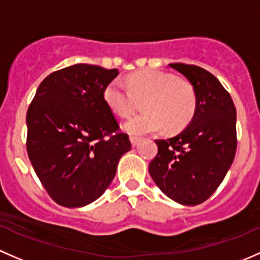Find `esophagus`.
<instances>
[{
  "instance_id": "1",
  "label": "esophagus",
  "mask_w": 260,
  "mask_h": 260,
  "mask_svg": "<svg viewBox=\"0 0 260 260\" xmlns=\"http://www.w3.org/2000/svg\"><path fill=\"white\" fill-rule=\"evenodd\" d=\"M129 141H131V144H132L133 147H136V146H137V144L139 143V141H141V138L136 137V136H131Z\"/></svg>"
}]
</instances>
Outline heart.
I'll return each mask as SVG.
<instances>
[{
	"label": "heart",
	"mask_w": 260,
	"mask_h": 260,
	"mask_svg": "<svg viewBox=\"0 0 260 260\" xmlns=\"http://www.w3.org/2000/svg\"><path fill=\"white\" fill-rule=\"evenodd\" d=\"M103 98L121 117L131 116L138 101L146 100V113L132 117L123 125L131 135L162 132L167 125L171 131L180 129L192 119L197 105L192 84L160 70L139 71L128 77L127 83L114 78L106 86Z\"/></svg>",
	"instance_id": "heart-1"
}]
</instances>
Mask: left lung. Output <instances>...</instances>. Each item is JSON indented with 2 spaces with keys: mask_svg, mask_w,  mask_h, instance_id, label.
Instances as JSON below:
<instances>
[{
  "mask_svg": "<svg viewBox=\"0 0 260 260\" xmlns=\"http://www.w3.org/2000/svg\"><path fill=\"white\" fill-rule=\"evenodd\" d=\"M196 92L189 124L174 137L157 139L149 174L168 198L183 206L203 203L223 182L237 151V112L232 97L204 68L171 63Z\"/></svg>",
  "mask_w": 260,
  "mask_h": 260,
  "instance_id": "8db88e82",
  "label": "left lung"
}]
</instances>
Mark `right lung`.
Returning <instances> with one entry per match:
<instances>
[{
	"mask_svg": "<svg viewBox=\"0 0 260 260\" xmlns=\"http://www.w3.org/2000/svg\"><path fill=\"white\" fill-rule=\"evenodd\" d=\"M118 70L78 63L51 73L27 111V153L38 179L59 206L100 198L131 151L128 135L103 98Z\"/></svg>",
	"mask_w": 260,
	"mask_h": 260,
	"instance_id": "add662e5",
	"label": "right lung"
}]
</instances>
